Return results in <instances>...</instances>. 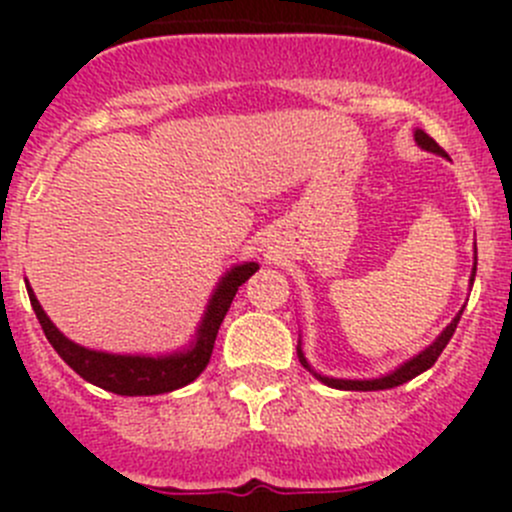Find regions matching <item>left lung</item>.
<instances>
[{
    "label": "left lung",
    "mask_w": 512,
    "mask_h": 512,
    "mask_svg": "<svg viewBox=\"0 0 512 512\" xmlns=\"http://www.w3.org/2000/svg\"><path fill=\"white\" fill-rule=\"evenodd\" d=\"M416 143H418V146H421V148H426V151L438 153V156H448V153L443 151V148L438 146V143L433 141L431 136H428V133L416 131ZM473 277H476V267H473ZM473 277H471V282H473ZM461 314H463V309H461V312L456 314V319H453V322L448 324L446 329H443L441 337H438L436 342H433L431 347L426 349V352H421L418 356H414V359L406 361L404 366H399V369H396L394 374L381 376V379H371V381H352V379L344 381V379H329V376H322V374H317V371L309 369V364H307V359H304L302 349H297V354H299V361H302V366H307V369L312 371V374L317 376L319 381H324V384H327V386H334V389H344V391H381V389H394V386L406 384V381H411V379H414V376L421 374V371L431 369V366L436 364V359H438V356H441L443 349H446V344L451 342L453 332H456L458 322H461Z\"/></svg>",
    "instance_id": "left-lung-1"
}]
</instances>
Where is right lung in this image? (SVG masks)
Listing matches in <instances>:
<instances>
[{
  "label": "right lung",
  "instance_id": "add662e5",
  "mask_svg": "<svg viewBox=\"0 0 512 512\" xmlns=\"http://www.w3.org/2000/svg\"><path fill=\"white\" fill-rule=\"evenodd\" d=\"M255 272V262H247V265H240L227 272L223 282L215 289L213 299H210L208 312H205V319L200 324L198 339L193 342V347L183 354L160 356V359H153V356H116L91 352V349L69 342L51 324V319L46 317L39 299L34 297L32 287H27V292L29 299H32L36 319H39L49 344L81 379L121 396H153L165 394V391H175L180 386L190 384L193 379H198L200 371L208 366L210 354H213L215 347V337H218L220 324H223L227 309H230L232 297L237 294V287L245 285Z\"/></svg>",
  "mask_w": 512,
  "mask_h": 512
}]
</instances>
